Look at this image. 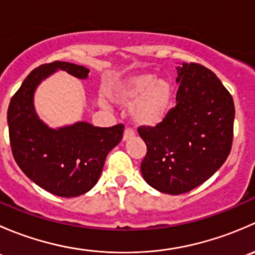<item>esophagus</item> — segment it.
<instances>
[{"label":"esophagus","instance_id":"obj_1","mask_svg":"<svg viewBox=\"0 0 255 255\" xmlns=\"http://www.w3.org/2000/svg\"><path fill=\"white\" fill-rule=\"evenodd\" d=\"M134 135H135L134 129H132V128H126L125 133H123V140L130 139V138H133Z\"/></svg>","mask_w":255,"mask_h":255}]
</instances>
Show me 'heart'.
<instances>
[{
    "mask_svg": "<svg viewBox=\"0 0 255 255\" xmlns=\"http://www.w3.org/2000/svg\"><path fill=\"white\" fill-rule=\"evenodd\" d=\"M173 85L165 79H156L148 73L137 74L117 82L111 90L115 101L133 103V120L139 125L155 126L164 121L173 102Z\"/></svg>",
    "mask_w": 255,
    "mask_h": 255,
    "instance_id": "b5f03b06",
    "label": "heart"
}]
</instances>
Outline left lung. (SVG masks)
<instances>
[{
	"instance_id": "obj_1",
	"label": "left lung",
	"mask_w": 255,
	"mask_h": 255,
	"mask_svg": "<svg viewBox=\"0 0 255 255\" xmlns=\"http://www.w3.org/2000/svg\"><path fill=\"white\" fill-rule=\"evenodd\" d=\"M176 105L156 126H140L146 144L140 171L151 187L180 195L222 166L233 142L235 104L215 73L197 63L177 68Z\"/></svg>"
}]
</instances>
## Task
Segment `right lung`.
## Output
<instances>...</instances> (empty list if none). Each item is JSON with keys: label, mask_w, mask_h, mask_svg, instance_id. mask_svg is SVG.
I'll list each match as a JSON object with an SVG mask.
<instances>
[{"label": "right lung", "mask_w": 255, "mask_h": 255, "mask_svg": "<svg viewBox=\"0 0 255 255\" xmlns=\"http://www.w3.org/2000/svg\"><path fill=\"white\" fill-rule=\"evenodd\" d=\"M58 69L79 79L89 74L84 66L58 60L35 68L9 102V144L17 165L33 182L56 196L75 197L99 181L107 154L121 142L125 126L101 128L79 122L50 129L40 122L33 109V92Z\"/></svg>", "instance_id": "add662e5"}]
</instances>
